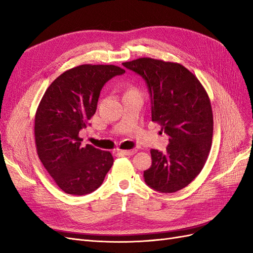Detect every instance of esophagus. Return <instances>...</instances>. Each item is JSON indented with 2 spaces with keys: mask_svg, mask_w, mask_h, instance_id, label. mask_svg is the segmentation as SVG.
I'll return each instance as SVG.
<instances>
[{
  "mask_svg": "<svg viewBox=\"0 0 253 253\" xmlns=\"http://www.w3.org/2000/svg\"><path fill=\"white\" fill-rule=\"evenodd\" d=\"M136 152H137L136 149H132V150H122V151H120V154L126 155V156H131V155H134Z\"/></svg>",
  "mask_w": 253,
  "mask_h": 253,
  "instance_id": "esophagus-1",
  "label": "esophagus"
}]
</instances>
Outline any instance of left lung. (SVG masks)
Segmentation results:
<instances>
[{
	"label": "left lung",
	"mask_w": 253,
	"mask_h": 253,
	"mask_svg": "<svg viewBox=\"0 0 253 253\" xmlns=\"http://www.w3.org/2000/svg\"><path fill=\"white\" fill-rule=\"evenodd\" d=\"M122 65L147 83L152 121L169 136L166 153L151 150L152 166L143 172L144 181L162 193L179 191L201 173L211 149L213 115L208 94L178 63L139 58Z\"/></svg>",
	"instance_id": "obj_1"
}]
</instances>
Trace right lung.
<instances>
[{
  "label": "right lung",
  "instance_id": "1",
  "mask_svg": "<svg viewBox=\"0 0 253 253\" xmlns=\"http://www.w3.org/2000/svg\"><path fill=\"white\" fill-rule=\"evenodd\" d=\"M126 71L115 65L83 64L64 72L45 91L35 117L41 163L67 194L85 195L101 186L113 166L109 151L81 145L79 132L94 116L104 84Z\"/></svg>",
  "mask_w": 253,
  "mask_h": 253
}]
</instances>
